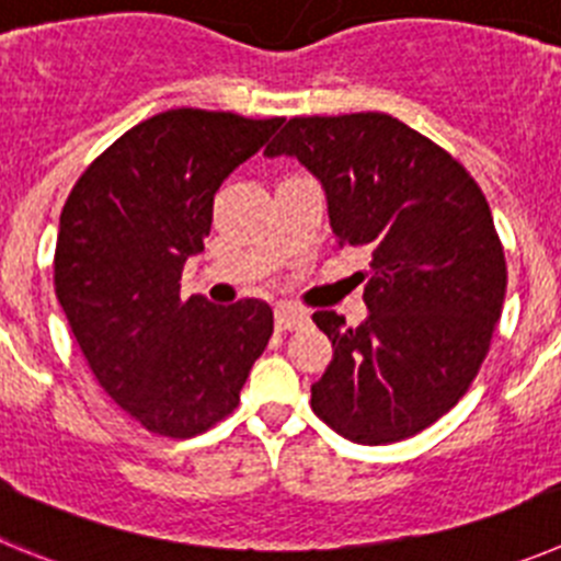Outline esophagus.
<instances>
[{
  "label": "esophagus",
  "mask_w": 561,
  "mask_h": 561,
  "mask_svg": "<svg viewBox=\"0 0 561 561\" xmlns=\"http://www.w3.org/2000/svg\"><path fill=\"white\" fill-rule=\"evenodd\" d=\"M274 321L276 330H299V327L307 324V312L296 310V307L290 305H279L274 312Z\"/></svg>",
  "instance_id": "1"
}]
</instances>
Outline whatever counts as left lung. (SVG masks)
Here are the masks:
<instances>
[{
    "label": "left lung",
    "mask_w": 561,
    "mask_h": 561,
    "mask_svg": "<svg viewBox=\"0 0 561 561\" xmlns=\"http://www.w3.org/2000/svg\"><path fill=\"white\" fill-rule=\"evenodd\" d=\"M265 156L299 159L324 186L337 249L371 254L366 321L312 312L332 341L312 411L355 444L416 436L467 393L503 312L506 260L481 186L377 111L290 119Z\"/></svg>",
    "instance_id": "1"
}]
</instances>
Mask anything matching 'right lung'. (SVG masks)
<instances>
[{"mask_svg": "<svg viewBox=\"0 0 561 561\" xmlns=\"http://www.w3.org/2000/svg\"><path fill=\"white\" fill-rule=\"evenodd\" d=\"M282 125L229 111L145 119L80 175L60 211L55 296L100 386L150 433L190 438L229 416L274 332L265 301L181 299L215 193Z\"/></svg>", "mask_w": 561, "mask_h": 561, "instance_id": "right-lung-1", "label": "right lung"}]
</instances>
